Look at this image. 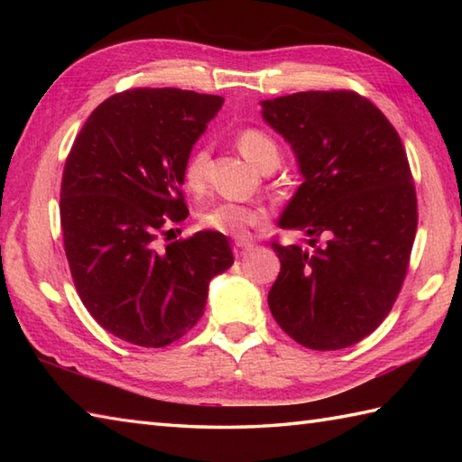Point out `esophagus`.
I'll use <instances>...</instances> for the list:
<instances>
[{"instance_id": "esophagus-1", "label": "esophagus", "mask_w": 462, "mask_h": 462, "mask_svg": "<svg viewBox=\"0 0 462 462\" xmlns=\"http://www.w3.org/2000/svg\"><path fill=\"white\" fill-rule=\"evenodd\" d=\"M252 248H254L252 242H236V244H234V256L244 258Z\"/></svg>"}]
</instances>
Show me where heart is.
Returning a JSON list of instances; mask_svg holds the SVG:
<instances>
[{
	"instance_id": "1",
	"label": "heart",
	"mask_w": 462,
	"mask_h": 462,
	"mask_svg": "<svg viewBox=\"0 0 462 462\" xmlns=\"http://www.w3.org/2000/svg\"><path fill=\"white\" fill-rule=\"evenodd\" d=\"M236 146L252 164L258 166L260 171L276 169L280 164L278 143L273 141L268 133H263L260 129L240 131L236 134ZM206 164H208V149H206V146H199V149H194L190 152L182 169L184 182L189 189H202ZM263 216H266V212L262 208H252V206H244L236 202H218L202 210L199 220L204 228L220 232L224 236L242 240L248 236L250 228H254V226L263 220Z\"/></svg>"
}]
</instances>
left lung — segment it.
<instances>
[{
	"mask_svg": "<svg viewBox=\"0 0 462 462\" xmlns=\"http://www.w3.org/2000/svg\"><path fill=\"white\" fill-rule=\"evenodd\" d=\"M260 105L303 179L278 226L308 236V248L272 244L282 268L270 311L303 347H349L387 318L407 273L417 196L403 143L375 105L351 91Z\"/></svg>",
	"mask_w": 462,
	"mask_h": 462,
	"instance_id": "obj_1",
	"label": "left lung"
}]
</instances>
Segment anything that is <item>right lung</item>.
Segmentation results:
<instances>
[{
	"mask_svg": "<svg viewBox=\"0 0 462 462\" xmlns=\"http://www.w3.org/2000/svg\"><path fill=\"white\" fill-rule=\"evenodd\" d=\"M222 103L171 87L113 95L67 156L59 210L75 288L97 323L133 346L180 339L202 318L210 280L234 263L214 230L156 248L164 226L189 216L184 162Z\"/></svg>",
	"mask_w": 462,
	"mask_h": 462,
	"instance_id": "right-lung-1",
	"label": "right lung"
}]
</instances>
